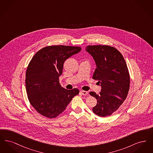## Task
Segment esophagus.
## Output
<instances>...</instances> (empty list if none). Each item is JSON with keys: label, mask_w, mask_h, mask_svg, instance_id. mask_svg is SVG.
Segmentation results:
<instances>
[{"label": "esophagus", "mask_w": 153, "mask_h": 153, "mask_svg": "<svg viewBox=\"0 0 153 153\" xmlns=\"http://www.w3.org/2000/svg\"><path fill=\"white\" fill-rule=\"evenodd\" d=\"M80 93L82 95H87L88 94L87 91H81Z\"/></svg>", "instance_id": "esophagus-1"}]
</instances>
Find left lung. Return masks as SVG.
Here are the masks:
<instances>
[{
    "instance_id": "left-lung-1",
    "label": "left lung",
    "mask_w": 153,
    "mask_h": 153,
    "mask_svg": "<svg viewBox=\"0 0 153 153\" xmlns=\"http://www.w3.org/2000/svg\"><path fill=\"white\" fill-rule=\"evenodd\" d=\"M86 51L94 58L96 68L92 79L98 80L101 92L89 94L97 100L94 113L99 117L111 115L123 103L130 89L128 68L122 54L109 45H88Z\"/></svg>"
}]
</instances>
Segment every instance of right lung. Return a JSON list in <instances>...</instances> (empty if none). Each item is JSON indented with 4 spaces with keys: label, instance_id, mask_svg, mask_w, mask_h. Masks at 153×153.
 Returning <instances> with one entry per match:
<instances>
[{
    "label": "right lung",
    "instance_id": "1",
    "mask_svg": "<svg viewBox=\"0 0 153 153\" xmlns=\"http://www.w3.org/2000/svg\"><path fill=\"white\" fill-rule=\"evenodd\" d=\"M81 50L79 46L51 45L31 58L26 72V89L31 105L39 114L49 119L58 117L79 94L77 88L61 87L59 77L66 59Z\"/></svg>",
    "mask_w": 153,
    "mask_h": 153
}]
</instances>
